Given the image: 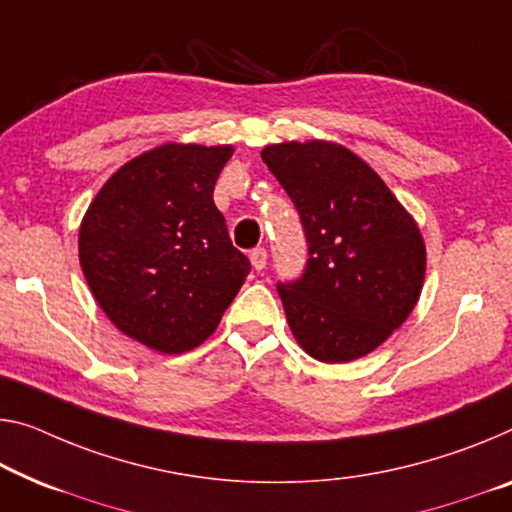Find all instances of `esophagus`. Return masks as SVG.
Listing matches in <instances>:
<instances>
[{"instance_id": "1", "label": "esophagus", "mask_w": 512, "mask_h": 512, "mask_svg": "<svg viewBox=\"0 0 512 512\" xmlns=\"http://www.w3.org/2000/svg\"><path fill=\"white\" fill-rule=\"evenodd\" d=\"M249 261H251V265H254V270H263V267L267 265V251L263 247L254 249L249 254Z\"/></svg>"}]
</instances>
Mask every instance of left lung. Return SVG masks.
<instances>
[{"label":"left lung","mask_w":512,"mask_h":512,"mask_svg":"<svg viewBox=\"0 0 512 512\" xmlns=\"http://www.w3.org/2000/svg\"><path fill=\"white\" fill-rule=\"evenodd\" d=\"M261 157L300 212L309 245L302 277L277 286L297 343L325 364L368 355L419 302V226L361 157L332 141L272 144Z\"/></svg>","instance_id":"8db88e82"}]
</instances>
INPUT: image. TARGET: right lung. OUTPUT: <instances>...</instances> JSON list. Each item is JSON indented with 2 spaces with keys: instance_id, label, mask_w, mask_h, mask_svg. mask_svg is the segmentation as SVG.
I'll return each mask as SVG.
<instances>
[{
  "instance_id": "right-lung-1",
  "label": "right lung",
  "mask_w": 512,
  "mask_h": 512,
  "mask_svg": "<svg viewBox=\"0 0 512 512\" xmlns=\"http://www.w3.org/2000/svg\"><path fill=\"white\" fill-rule=\"evenodd\" d=\"M233 146L164 144L102 185L80 226L93 297L125 336L180 355L215 332L251 270L212 201Z\"/></svg>"
}]
</instances>
